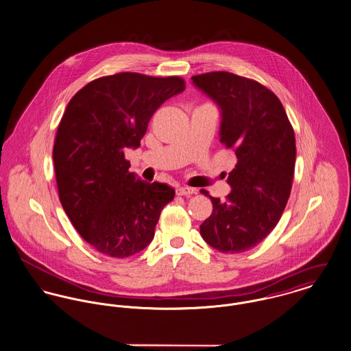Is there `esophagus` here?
<instances>
[{"label": "esophagus", "instance_id": "obj_1", "mask_svg": "<svg viewBox=\"0 0 351 351\" xmlns=\"http://www.w3.org/2000/svg\"><path fill=\"white\" fill-rule=\"evenodd\" d=\"M196 191L193 189H191V187H179V189H176V193L179 195V196H189V195H192V193H195Z\"/></svg>", "mask_w": 351, "mask_h": 351}]
</instances>
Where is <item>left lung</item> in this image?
Listing matches in <instances>:
<instances>
[{"mask_svg":"<svg viewBox=\"0 0 351 351\" xmlns=\"http://www.w3.org/2000/svg\"><path fill=\"white\" fill-rule=\"evenodd\" d=\"M191 79L220 107V141L238 159L227 179L231 192L224 202L210 196L213 214L200 234L220 252H243L270 234L287 204L297 156L294 130L280 100L258 81L230 72Z\"/></svg>","mask_w":351,"mask_h":351,"instance_id":"left-lung-1","label":"left lung"}]
</instances>
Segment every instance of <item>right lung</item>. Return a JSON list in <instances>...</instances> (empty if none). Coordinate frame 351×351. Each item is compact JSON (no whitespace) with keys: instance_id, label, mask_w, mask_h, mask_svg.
<instances>
[{"instance_id":"1","label":"right lung","mask_w":351,"mask_h":351,"mask_svg":"<svg viewBox=\"0 0 351 351\" xmlns=\"http://www.w3.org/2000/svg\"><path fill=\"white\" fill-rule=\"evenodd\" d=\"M184 88L178 76L121 72L90 81L65 109L53 145L58 197L99 252L128 258L152 242L175 189L137 179L124 151L140 145L155 110Z\"/></svg>"}]
</instances>
